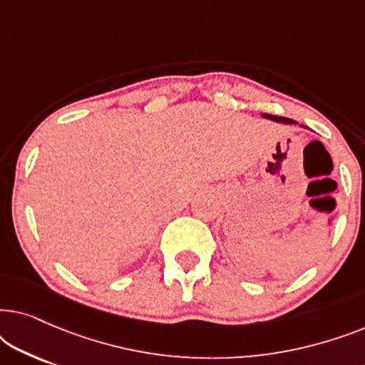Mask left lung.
Returning a JSON list of instances; mask_svg holds the SVG:
<instances>
[{
	"mask_svg": "<svg viewBox=\"0 0 365 365\" xmlns=\"http://www.w3.org/2000/svg\"><path fill=\"white\" fill-rule=\"evenodd\" d=\"M262 118L271 119V121H276V123H282V124H297L296 121H292V119L284 118V116H274V114H266V113H264Z\"/></svg>",
	"mask_w": 365,
	"mask_h": 365,
	"instance_id": "1",
	"label": "left lung"
}]
</instances>
